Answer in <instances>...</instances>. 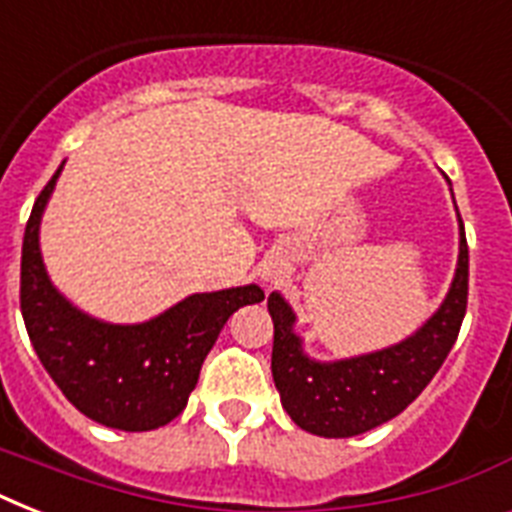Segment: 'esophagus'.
<instances>
[{"label":"esophagus","mask_w":512,"mask_h":512,"mask_svg":"<svg viewBox=\"0 0 512 512\" xmlns=\"http://www.w3.org/2000/svg\"><path fill=\"white\" fill-rule=\"evenodd\" d=\"M279 276H281V271H279V268H276V265H271V268H265V271H263V279L265 281H276V279H279Z\"/></svg>","instance_id":"esophagus-1"}]
</instances>
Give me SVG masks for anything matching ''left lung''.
<instances>
[{
	"instance_id": "8db88e82",
	"label": "left lung",
	"mask_w": 512,
	"mask_h": 512,
	"mask_svg": "<svg viewBox=\"0 0 512 512\" xmlns=\"http://www.w3.org/2000/svg\"><path fill=\"white\" fill-rule=\"evenodd\" d=\"M460 217V212H457ZM468 308V239L460 217V257L444 303L412 337L366 356L316 361L305 356L295 311L279 292L268 295L273 319L271 372L281 406L303 430L350 438L401 414L441 369Z\"/></svg>"
}]
</instances>
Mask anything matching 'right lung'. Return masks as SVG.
<instances>
[{
  "instance_id": "right-lung-1",
  "label": "right lung",
  "mask_w": 512,
  "mask_h": 512,
  "mask_svg": "<svg viewBox=\"0 0 512 512\" xmlns=\"http://www.w3.org/2000/svg\"><path fill=\"white\" fill-rule=\"evenodd\" d=\"M34 201L20 255V311L28 337L63 396L106 428L143 433L172 422L199 382L204 358L233 311L260 303L263 289L201 292L143 324L92 319L52 287L39 249V225L55 180Z\"/></svg>"
}]
</instances>
